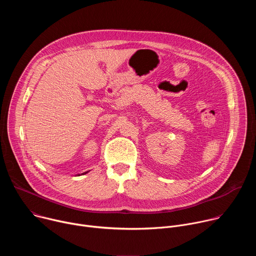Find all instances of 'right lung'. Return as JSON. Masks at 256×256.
<instances>
[{
    "label": "right lung",
    "mask_w": 256,
    "mask_h": 256,
    "mask_svg": "<svg viewBox=\"0 0 256 256\" xmlns=\"http://www.w3.org/2000/svg\"><path fill=\"white\" fill-rule=\"evenodd\" d=\"M88 172H89V171H86V172H84V173H82V175H84V174H86V173H88ZM78 175H79V176H80V174H78Z\"/></svg>",
    "instance_id": "add662e5"
}]
</instances>
